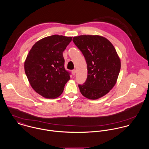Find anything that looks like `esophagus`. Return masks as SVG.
Here are the masks:
<instances>
[{"label":"esophagus","instance_id":"obj_1","mask_svg":"<svg viewBox=\"0 0 149 149\" xmlns=\"http://www.w3.org/2000/svg\"><path fill=\"white\" fill-rule=\"evenodd\" d=\"M72 74L73 75H75V74H76V70H73L72 71Z\"/></svg>","mask_w":149,"mask_h":149}]
</instances>
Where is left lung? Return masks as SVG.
Segmentation results:
<instances>
[{
	"label": "left lung",
	"instance_id": "8db88e82",
	"mask_svg": "<svg viewBox=\"0 0 149 149\" xmlns=\"http://www.w3.org/2000/svg\"><path fill=\"white\" fill-rule=\"evenodd\" d=\"M82 52L87 65V78L79 84L83 95L98 99L115 86L120 70V60L112 43L99 35H80L72 39Z\"/></svg>",
	"mask_w": 149,
	"mask_h": 149
}]
</instances>
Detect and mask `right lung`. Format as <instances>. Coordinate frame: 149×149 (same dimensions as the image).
Returning a JSON list of instances; mask_svg holds the SVG:
<instances>
[{
  "label": "right lung",
  "mask_w": 149,
  "mask_h": 149,
  "mask_svg": "<svg viewBox=\"0 0 149 149\" xmlns=\"http://www.w3.org/2000/svg\"><path fill=\"white\" fill-rule=\"evenodd\" d=\"M72 38L58 35L45 37L34 44L27 56L26 75L32 88L44 98L60 96L70 79L63 52Z\"/></svg>",
  "instance_id": "1"
}]
</instances>
